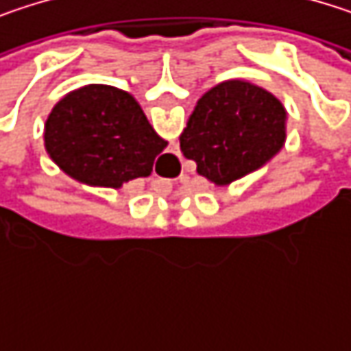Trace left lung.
Wrapping results in <instances>:
<instances>
[{
  "label": "left lung",
  "instance_id": "obj_1",
  "mask_svg": "<svg viewBox=\"0 0 351 351\" xmlns=\"http://www.w3.org/2000/svg\"><path fill=\"white\" fill-rule=\"evenodd\" d=\"M184 158L217 186L266 167L287 142V109L264 87L232 79L209 89L178 136Z\"/></svg>",
  "mask_w": 351,
  "mask_h": 351
}]
</instances>
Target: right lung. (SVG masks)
<instances>
[{
	"mask_svg": "<svg viewBox=\"0 0 351 351\" xmlns=\"http://www.w3.org/2000/svg\"><path fill=\"white\" fill-rule=\"evenodd\" d=\"M140 104L111 85H85L66 93L44 123V148L71 178L121 189L152 173L154 158L167 148Z\"/></svg>",
	"mask_w": 351,
	"mask_h": 351,
	"instance_id": "obj_1",
	"label": "right lung"
}]
</instances>
